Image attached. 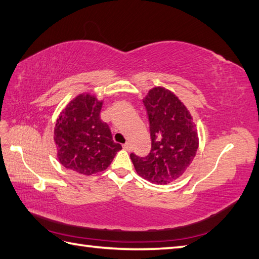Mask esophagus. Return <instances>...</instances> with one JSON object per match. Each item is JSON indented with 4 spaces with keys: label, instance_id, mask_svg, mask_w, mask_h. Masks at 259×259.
<instances>
[{
    "label": "esophagus",
    "instance_id": "34e87169",
    "mask_svg": "<svg viewBox=\"0 0 259 259\" xmlns=\"http://www.w3.org/2000/svg\"><path fill=\"white\" fill-rule=\"evenodd\" d=\"M122 147H123V149H125V150H130L131 149V145L129 144V142H125L124 145H122Z\"/></svg>",
    "mask_w": 259,
    "mask_h": 259
}]
</instances>
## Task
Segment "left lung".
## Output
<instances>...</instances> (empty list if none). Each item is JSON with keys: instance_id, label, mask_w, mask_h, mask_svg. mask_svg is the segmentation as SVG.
I'll return each instance as SVG.
<instances>
[{"instance_id": "1", "label": "left lung", "mask_w": 259, "mask_h": 259, "mask_svg": "<svg viewBox=\"0 0 259 259\" xmlns=\"http://www.w3.org/2000/svg\"><path fill=\"white\" fill-rule=\"evenodd\" d=\"M149 120L151 150L146 157L131 153L136 171L152 184L178 179L194 160L198 136L191 114L178 97L164 88H153L144 100Z\"/></svg>"}]
</instances>
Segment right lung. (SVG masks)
Instances as JSON below:
<instances>
[{
    "mask_svg": "<svg viewBox=\"0 0 259 259\" xmlns=\"http://www.w3.org/2000/svg\"><path fill=\"white\" fill-rule=\"evenodd\" d=\"M102 101L89 93L71 101L57 120L54 142L63 167L90 176L106 170L122 147L100 119Z\"/></svg>",
    "mask_w": 259,
    "mask_h": 259,
    "instance_id": "right-lung-1",
    "label": "right lung"
}]
</instances>
